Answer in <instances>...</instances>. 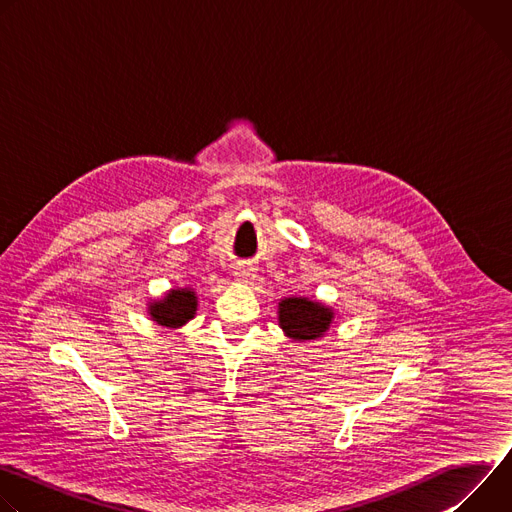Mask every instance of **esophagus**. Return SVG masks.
Wrapping results in <instances>:
<instances>
[{
	"mask_svg": "<svg viewBox=\"0 0 512 512\" xmlns=\"http://www.w3.org/2000/svg\"><path fill=\"white\" fill-rule=\"evenodd\" d=\"M233 275H235V279H239V281H251V279H255V269L253 267H237L235 271H233Z\"/></svg>",
	"mask_w": 512,
	"mask_h": 512,
	"instance_id": "34e87169",
	"label": "esophagus"
}]
</instances>
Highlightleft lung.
<instances>
[{
    "label": "left lung",
    "mask_w": 512,
    "mask_h": 512,
    "mask_svg": "<svg viewBox=\"0 0 512 512\" xmlns=\"http://www.w3.org/2000/svg\"><path fill=\"white\" fill-rule=\"evenodd\" d=\"M332 322V312L306 298H287L279 304V324L294 340H314L322 336Z\"/></svg>",
    "instance_id": "8db88e82"
}]
</instances>
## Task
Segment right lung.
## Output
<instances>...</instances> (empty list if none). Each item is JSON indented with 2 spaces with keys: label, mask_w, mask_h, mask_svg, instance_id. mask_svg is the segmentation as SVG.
I'll use <instances>...</instances> for the list:
<instances>
[{
  "label": "right lung",
  "mask_w": 512,
  "mask_h": 512,
  "mask_svg": "<svg viewBox=\"0 0 512 512\" xmlns=\"http://www.w3.org/2000/svg\"><path fill=\"white\" fill-rule=\"evenodd\" d=\"M196 312V296L190 289H174L162 302H156L150 308L152 318L160 326L178 328L186 324L190 318H194Z\"/></svg>",
  "instance_id": "1"
}]
</instances>
